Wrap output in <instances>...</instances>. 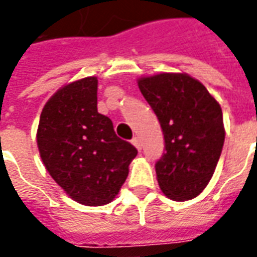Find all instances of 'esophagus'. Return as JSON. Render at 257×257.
Masks as SVG:
<instances>
[{"mask_svg": "<svg viewBox=\"0 0 257 257\" xmlns=\"http://www.w3.org/2000/svg\"><path fill=\"white\" fill-rule=\"evenodd\" d=\"M132 144H134L135 147L138 148L139 151L142 150V143H140V140H139L138 138H134V139H132Z\"/></svg>", "mask_w": 257, "mask_h": 257, "instance_id": "1", "label": "esophagus"}]
</instances>
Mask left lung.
I'll return each mask as SVG.
<instances>
[{"instance_id":"8db88e82","label":"left lung","mask_w":257,"mask_h":257,"mask_svg":"<svg viewBox=\"0 0 257 257\" xmlns=\"http://www.w3.org/2000/svg\"><path fill=\"white\" fill-rule=\"evenodd\" d=\"M138 85L165 136L166 153L155 165L161 191L174 201L195 199L210 182L225 142L219 102L184 72L142 76Z\"/></svg>"}]
</instances>
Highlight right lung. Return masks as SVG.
<instances>
[{
  "label": "right lung",
  "instance_id": "add662e5",
  "mask_svg": "<svg viewBox=\"0 0 257 257\" xmlns=\"http://www.w3.org/2000/svg\"><path fill=\"white\" fill-rule=\"evenodd\" d=\"M96 106L95 76L70 81L43 106L37 131L39 155L51 178L72 200L90 207L114 200L138 155Z\"/></svg>",
  "mask_w": 257,
  "mask_h": 257
}]
</instances>
